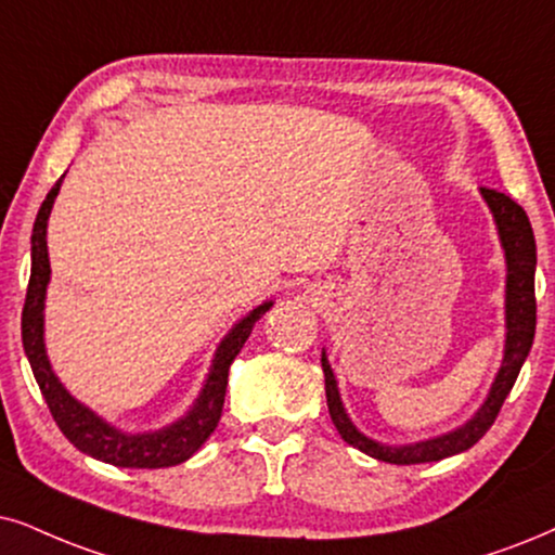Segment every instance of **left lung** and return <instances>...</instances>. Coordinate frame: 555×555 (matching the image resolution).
<instances>
[{"instance_id":"obj_1","label":"left lung","mask_w":555,"mask_h":555,"mask_svg":"<svg viewBox=\"0 0 555 555\" xmlns=\"http://www.w3.org/2000/svg\"><path fill=\"white\" fill-rule=\"evenodd\" d=\"M483 202H487L489 212L494 217L496 233H500V243L504 250V263H507V284H504V356L496 371L492 389H489L487 399L479 410L474 412L472 420L464 425L455 427L451 433L438 435V438L417 440V443L404 446H389L378 443V440L363 435L359 427L350 423L346 406H343L338 382H335L333 369L322 350V371H325V395H327V410L333 417V425L338 427L340 438L348 446L359 448L361 453L371 455L376 461H387V464L397 466H412V464H427V461H440L448 455L464 453L474 443H479L483 433L492 427V423L500 415L504 399L515 387L517 374H520L525 359H528L532 338H535V235H532L530 220L525 209L509 199L507 194L496 192V189H479Z\"/></svg>"}]
</instances>
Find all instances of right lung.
<instances>
[{
	"instance_id": "1",
	"label": "right lung",
	"mask_w": 555,
	"mask_h": 555,
	"mask_svg": "<svg viewBox=\"0 0 555 555\" xmlns=\"http://www.w3.org/2000/svg\"><path fill=\"white\" fill-rule=\"evenodd\" d=\"M66 177V173H63ZM48 192L43 205L38 209L33 225V269H30V284H27V297L23 307V346L25 356L30 361L33 376L38 382L40 391H43L48 410L72 443L79 448L81 453L91 455V459L104 461V464L120 466V468H166L184 464L186 459L199 451L202 443L215 433L217 423H220L222 404H225V389H228V371L235 356L248 340L250 330L266 312L271 310L273 301H263L256 310H250L243 320H237L220 346L215 350L212 366L202 384L199 395H196L194 404L189 406L184 417L177 423L160 427V430L149 433H128L115 427L107 420L81 404L72 391L61 384L55 371L48 361L46 353V292L48 282H51V261H48V217H51L53 202L61 192V181Z\"/></svg>"
}]
</instances>
